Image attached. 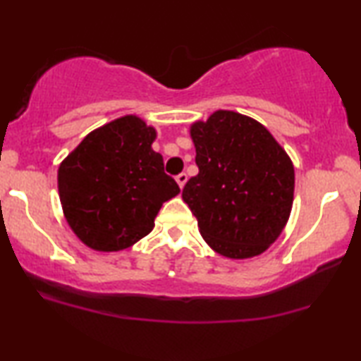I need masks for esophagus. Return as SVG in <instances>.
I'll use <instances>...</instances> for the list:
<instances>
[{"label":"esophagus","instance_id":"34e87169","mask_svg":"<svg viewBox=\"0 0 361 361\" xmlns=\"http://www.w3.org/2000/svg\"><path fill=\"white\" fill-rule=\"evenodd\" d=\"M176 180H177V184H179V187L182 189V187H184L185 182H187V174H185V172H180V174L176 177Z\"/></svg>","mask_w":361,"mask_h":361}]
</instances>
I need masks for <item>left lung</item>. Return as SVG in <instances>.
<instances>
[{"label":"left lung","instance_id":"8db88e82","mask_svg":"<svg viewBox=\"0 0 361 361\" xmlns=\"http://www.w3.org/2000/svg\"><path fill=\"white\" fill-rule=\"evenodd\" d=\"M199 174L182 199L200 235L231 259L258 256L288 224L294 200V166L278 141L253 118L230 110L190 126Z\"/></svg>","mask_w":361,"mask_h":361}]
</instances>
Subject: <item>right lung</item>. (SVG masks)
I'll return each instance as SVG.
<instances>
[{
	"instance_id": "1",
	"label": "right lung",
	"mask_w": 361,
	"mask_h": 361,
	"mask_svg": "<svg viewBox=\"0 0 361 361\" xmlns=\"http://www.w3.org/2000/svg\"><path fill=\"white\" fill-rule=\"evenodd\" d=\"M156 130L126 115L103 125L62 161L57 174L63 215L88 248H130L154 228L164 202L179 194L151 145Z\"/></svg>"
}]
</instances>
